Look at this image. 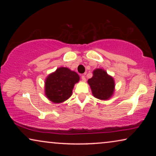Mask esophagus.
Masks as SVG:
<instances>
[{
    "label": "esophagus",
    "instance_id": "obj_1",
    "mask_svg": "<svg viewBox=\"0 0 156 156\" xmlns=\"http://www.w3.org/2000/svg\"><path fill=\"white\" fill-rule=\"evenodd\" d=\"M82 80L83 82H85V81H86V78H85L84 75H82Z\"/></svg>",
    "mask_w": 156,
    "mask_h": 156
}]
</instances>
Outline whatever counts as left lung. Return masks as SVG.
<instances>
[{"instance_id": "obj_1", "label": "left lung", "mask_w": 156, "mask_h": 156, "mask_svg": "<svg viewBox=\"0 0 156 156\" xmlns=\"http://www.w3.org/2000/svg\"><path fill=\"white\" fill-rule=\"evenodd\" d=\"M94 97L101 100H108L114 92L115 82L114 78L108 75L103 69H96L93 76L88 80Z\"/></svg>"}]
</instances>
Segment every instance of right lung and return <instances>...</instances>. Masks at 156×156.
Segmentation results:
<instances>
[{
    "label": "right lung",
    "mask_w": 156,
    "mask_h": 156,
    "mask_svg": "<svg viewBox=\"0 0 156 156\" xmlns=\"http://www.w3.org/2000/svg\"><path fill=\"white\" fill-rule=\"evenodd\" d=\"M80 76L67 67H59L49 74L44 82L47 98L53 103L66 101L72 96L74 84L80 81Z\"/></svg>",
    "instance_id": "add662e5"
}]
</instances>
